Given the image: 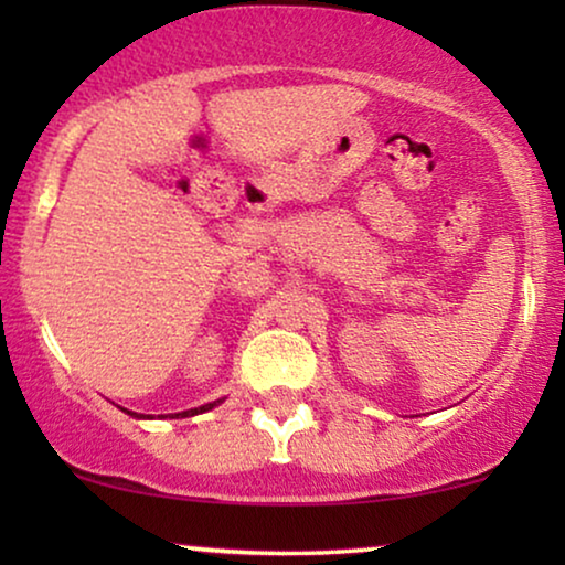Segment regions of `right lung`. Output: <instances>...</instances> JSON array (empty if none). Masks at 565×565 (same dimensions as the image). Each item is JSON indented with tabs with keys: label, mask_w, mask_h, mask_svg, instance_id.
Segmentation results:
<instances>
[{
	"label": "right lung",
	"mask_w": 565,
	"mask_h": 565,
	"mask_svg": "<svg viewBox=\"0 0 565 565\" xmlns=\"http://www.w3.org/2000/svg\"><path fill=\"white\" fill-rule=\"evenodd\" d=\"M218 404H223V398H218V401H213V404H205V406H198V408H188V412H180V414H172V419H188V416H195V414H203V412H211L213 406H218ZM122 412H128V408H122ZM130 416H138V414H134V412H128ZM138 419H151V416H138Z\"/></svg>",
	"instance_id": "1"
}]
</instances>
